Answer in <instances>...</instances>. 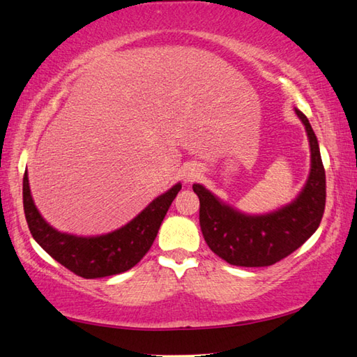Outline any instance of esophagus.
I'll use <instances>...</instances> for the list:
<instances>
[{
	"label": "esophagus",
	"instance_id": "esophagus-1",
	"mask_svg": "<svg viewBox=\"0 0 357 357\" xmlns=\"http://www.w3.org/2000/svg\"><path fill=\"white\" fill-rule=\"evenodd\" d=\"M199 172H198V168H192V170H189L187 172V174H185V178H187V181H195L198 176H199Z\"/></svg>",
	"mask_w": 357,
	"mask_h": 357
}]
</instances>
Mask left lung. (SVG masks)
<instances>
[{"label":"left lung","mask_w":357,"mask_h":357,"mask_svg":"<svg viewBox=\"0 0 357 357\" xmlns=\"http://www.w3.org/2000/svg\"><path fill=\"white\" fill-rule=\"evenodd\" d=\"M310 144V174L294 203L268 215L250 217L225 206L193 184L199 198V226L206 243L236 267H268L282 261L307 241L320 226L326 204V174L319 142L301 111L296 109Z\"/></svg>","instance_id":"left-lung-1"}]
</instances>
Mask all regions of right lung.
<instances>
[{"label": "right lung", "instance_id": "add662e5", "mask_svg": "<svg viewBox=\"0 0 357 357\" xmlns=\"http://www.w3.org/2000/svg\"><path fill=\"white\" fill-rule=\"evenodd\" d=\"M181 184L156 198L132 222L121 229L100 237L62 234L45 222L31 197L28 173L23 176V209L32 237L48 255L75 275L93 280L119 275L132 268L151 248L168 207Z\"/></svg>", "mask_w": 357, "mask_h": 357}]
</instances>
